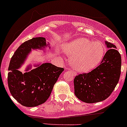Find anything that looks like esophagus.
I'll return each mask as SVG.
<instances>
[{"label":"esophagus","instance_id":"34e87169","mask_svg":"<svg viewBox=\"0 0 127 127\" xmlns=\"http://www.w3.org/2000/svg\"><path fill=\"white\" fill-rule=\"evenodd\" d=\"M69 71L70 72H71L72 73V74L73 75H74V76H75V75H77V74H76V73H75V72H74V71H72L71 70H70V69H69Z\"/></svg>","mask_w":127,"mask_h":127}]
</instances>
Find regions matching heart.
I'll return each mask as SVG.
<instances>
[{
    "instance_id": "b5f03b06",
    "label": "heart",
    "mask_w": 127,
    "mask_h": 127,
    "mask_svg": "<svg viewBox=\"0 0 127 127\" xmlns=\"http://www.w3.org/2000/svg\"><path fill=\"white\" fill-rule=\"evenodd\" d=\"M63 51L69 56L73 69L80 72H88L97 67L106 53L103 43L87 38H78L63 45Z\"/></svg>"
}]
</instances>
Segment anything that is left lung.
Masks as SVG:
<instances>
[{
    "label": "left lung",
    "mask_w": 127,
    "mask_h": 127,
    "mask_svg": "<svg viewBox=\"0 0 127 127\" xmlns=\"http://www.w3.org/2000/svg\"><path fill=\"white\" fill-rule=\"evenodd\" d=\"M108 50L96 68L87 74H79L74 80V94L82 101H102L112 93L119 80L121 56L116 45L105 41Z\"/></svg>",
    "instance_id": "obj_1"
}]
</instances>
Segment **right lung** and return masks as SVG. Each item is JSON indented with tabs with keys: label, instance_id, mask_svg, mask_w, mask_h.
<instances>
[{
	"label": "right lung",
	"instance_id": "obj_1",
	"mask_svg": "<svg viewBox=\"0 0 127 127\" xmlns=\"http://www.w3.org/2000/svg\"><path fill=\"white\" fill-rule=\"evenodd\" d=\"M50 49L45 38L35 37L20 46L11 59L8 67V85L12 96L23 106L35 107L44 103L55 84L64 71L49 63L29 64L24 73L19 71L31 52L39 50L46 53ZM33 66V69L32 67Z\"/></svg>",
	"mask_w": 127,
	"mask_h": 127
}]
</instances>
